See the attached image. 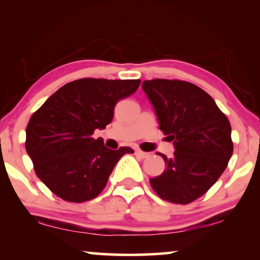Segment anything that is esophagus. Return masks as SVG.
Segmentation results:
<instances>
[{"mask_svg":"<svg viewBox=\"0 0 260 260\" xmlns=\"http://www.w3.org/2000/svg\"><path fill=\"white\" fill-rule=\"evenodd\" d=\"M135 154H136L137 156H140V157L142 158H147L149 156V152H145V151H142V150H135Z\"/></svg>","mask_w":260,"mask_h":260,"instance_id":"obj_1","label":"esophagus"}]
</instances>
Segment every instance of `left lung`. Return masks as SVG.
Instances as JSON below:
<instances>
[{
    "label": "left lung",
    "mask_w": 260,
    "mask_h": 260,
    "mask_svg": "<svg viewBox=\"0 0 260 260\" xmlns=\"http://www.w3.org/2000/svg\"><path fill=\"white\" fill-rule=\"evenodd\" d=\"M142 88L157 115L159 130L173 142L172 158L150 179L155 193L173 204L187 205L202 197L225 172L233 154L231 124L214 99L184 80H144Z\"/></svg>",
    "instance_id": "obj_1"
}]
</instances>
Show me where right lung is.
Returning <instances> with one entry per match:
<instances>
[{
    "instance_id": "add662e5",
    "label": "right lung",
    "mask_w": 260,
    "mask_h": 260,
    "mask_svg": "<svg viewBox=\"0 0 260 260\" xmlns=\"http://www.w3.org/2000/svg\"><path fill=\"white\" fill-rule=\"evenodd\" d=\"M141 80L83 78L67 83L33 113L26 129V150L37 176L69 202H85L102 193L116 163L133 149H108L94 130L113 118L119 99Z\"/></svg>"
}]
</instances>
